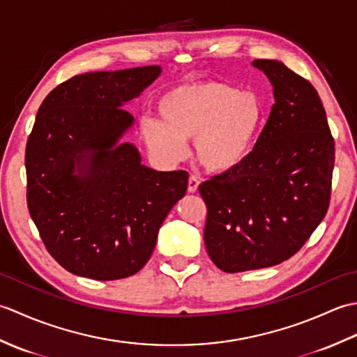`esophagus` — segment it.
I'll use <instances>...</instances> for the list:
<instances>
[{"label": "esophagus", "mask_w": 357, "mask_h": 357, "mask_svg": "<svg viewBox=\"0 0 357 357\" xmlns=\"http://www.w3.org/2000/svg\"><path fill=\"white\" fill-rule=\"evenodd\" d=\"M198 187H199V179L198 178H196V176L188 178V187H187L188 193H196V192H198Z\"/></svg>", "instance_id": "obj_1"}]
</instances>
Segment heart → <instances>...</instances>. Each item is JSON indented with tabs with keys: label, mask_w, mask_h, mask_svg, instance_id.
<instances>
[{
	"label": "heart",
	"mask_w": 357,
	"mask_h": 357,
	"mask_svg": "<svg viewBox=\"0 0 357 357\" xmlns=\"http://www.w3.org/2000/svg\"><path fill=\"white\" fill-rule=\"evenodd\" d=\"M159 119L142 118L139 130L151 153L165 164L195 158L211 173H229L253 155L267 121L264 98L221 81L176 86L159 96Z\"/></svg>",
	"instance_id": "obj_1"
}]
</instances>
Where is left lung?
I'll use <instances>...</instances> for the list:
<instances>
[{
	"instance_id": "8db88e82",
	"label": "left lung",
	"mask_w": 357,
	"mask_h": 357,
	"mask_svg": "<svg viewBox=\"0 0 357 357\" xmlns=\"http://www.w3.org/2000/svg\"><path fill=\"white\" fill-rule=\"evenodd\" d=\"M273 104L253 155L199 185L204 241L225 273L273 267L298 253L327 215L335 139L316 89L276 59H255Z\"/></svg>"
}]
</instances>
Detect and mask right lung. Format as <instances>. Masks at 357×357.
I'll use <instances>...</instances> for the list:
<instances>
[{
  "instance_id": "add662e5",
  "label": "right lung",
  "mask_w": 357,
  "mask_h": 357,
  "mask_svg": "<svg viewBox=\"0 0 357 357\" xmlns=\"http://www.w3.org/2000/svg\"><path fill=\"white\" fill-rule=\"evenodd\" d=\"M159 66L77 75L45 96L27 139V207L47 252L73 275L115 280L150 259L188 173L156 172L130 142L124 107Z\"/></svg>"
}]
</instances>
